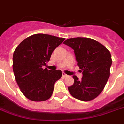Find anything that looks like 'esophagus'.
Here are the masks:
<instances>
[{"label":"esophagus","mask_w":124,"mask_h":124,"mask_svg":"<svg viewBox=\"0 0 124 124\" xmlns=\"http://www.w3.org/2000/svg\"><path fill=\"white\" fill-rule=\"evenodd\" d=\"M62 75H63V77H68V75H66V74L65 73H63V74H62Z\"/></svg>","instance_id":"obj_1"}]
</instances>
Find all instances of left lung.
<instances>
[{
    "label": "left lung",
    "instance_id": "left-lung-1",
    "mask_svg": "<svg viewBox=\"0 0 124 124\" xmlns=\"http://www.w3.org/2000/svg\"><path fill=\"white\" fill-rule=\"evenodd\" d=\"M74 50L81 72V79L73 75L74 84L68 90L74 98L90 101L102 93L110 77L112 57L101 43L88 38H69L63 42Z\"/></svg>",
    "mask_w": 124,
    "mask_h": 124
}]
</instances>
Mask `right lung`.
Instances as JSON below:
<instances>
[{"mask_svg":"<svg viewBox=\"0 0 124 124\" xmlns=\"http://www.w3.org/2000/svg\"><path fill=\"white\" fill-rule=\"evenodd\" d=\"M63 38L37 33L20 43L13 54V71L21 92L29 100L44 101L53 94L54 85L62 76L60 70L51 71L46 65L54 49Z\"/></svg>","mask_w":124,"mask_h":124,"instance_id":"obj_1","label":"right lung"}]
</instances>
